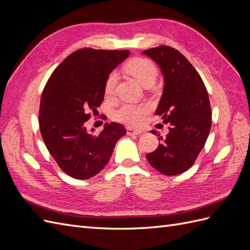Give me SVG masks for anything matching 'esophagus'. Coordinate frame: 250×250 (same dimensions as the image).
Instances as JSON below:
<instances>
[{
    "instance_id": "esophagus-1",
    "label": "esophagus",
    "mask_w": 250,
    "mask_h": 250,
    "mask_svg": "<svg viewBox=\"0 0 250 250\" xmlns=\"http://www.w3.org/2000/svg\"><path fill=\"white\" fill-rule=\"evenodd\" d=\"M142 132H143L142 130H134V129H132V128H127V134L128 135H139Z\"/></svg>"
}]
</instances>
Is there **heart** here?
I'll use <instances>...</instances> for the list:
<instances>
[{
	"instance_id": "b5f03b06",
	"label": "heart",
	"mask_w": 250,
	"mask_h": 250,
	"mask_svg": "<svg viewBox=\"0 0 250 250\" xmlns=\"http://www.w3.org/2000/svg\"><path fill=\"white\" fill-rule=\"evenodd\" d=\"M125 71L137 79L143 86L148 87L154 83L158 71L151 60L143 57L132 58L125 64ZM117 84V74L111 72L105 81L104 92L106 96H111ZM149 106L146 104L126 103L113 112V119L131 127L141 126L149 113Z\"/></svg>"
}]
</instances>
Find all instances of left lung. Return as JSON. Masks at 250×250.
<instances>
[{
  "mask_svg": "<svg viewBox=\"0 0 250 250\" xmlns=\"http://www.w3.org/2000/svg\"><path fill=\"white\" fill-rule=\"evenodd\" d=\"M143 53L164 74V92L155 115L169 125V133L158 138L162 143L146 157L164 175H177L192 167L206 145L211 126L208 94L198 72L176 49L160 46Z\"/></svg>",
  "mask_w": 250,
  "mask_h": 250,
  "instance_id": "1",
  "label": "left lung"
}]
</instances>
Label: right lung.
Masks as SVG:
<instances>
[{
  "mask_svg": "<svg viewBox=\"0 0 250 250\" xmlns=\"http://www.w3.org/2000/svg\"><path fill=\"white\" fill-rule=\"evenodd\" d=\"M129 54L128 50L79 49L56 67L44 85L39 118L42 137L59 168L73 178L97 175L126 134L122 124L110 123L93 135L85 123L103 102L109 73Z\"/></svg>",
  "mask_w": 250,
  "mask_h": 250,
  "instance_id": "add662e5",
  "label": "right lung"
}]
</instances>
